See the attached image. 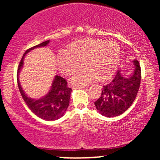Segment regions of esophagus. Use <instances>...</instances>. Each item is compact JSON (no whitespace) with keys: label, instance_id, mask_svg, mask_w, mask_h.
Masks as SVG:
<instances>
[{"label":"esophagus","instance_id":"esophagus-1","mask_svg":"<svg viewBox=\"0 0 160 160\" xmlns=\"http://www.w3.org/2000/svg\"><path fill=\"white\" fill-rule=\"evenodd\" d=\"M85 88V86H74L73 87V89H84Z\"/></svg>","mask_w":160,"mask_h":160}]
</instances>
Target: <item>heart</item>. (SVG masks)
<instances>
[{"mask_svg":"<svg viewBox=\"0 0 160 160\" xmlns=\"http://www.w3.org/2000/svg\"><path fill=\"white\" fill-rule=\"evenodd\" d=\"M120 47L113 41L100 39H85L74 42L68 51L57 55V64L62 74L69 75L82 65L85 68L73 75L71 82L75 85H84L94 80H104L111 77L118 65Z\"/></svg>","mask_w":160,"mask_h":160,"instance_id":"1","label":"heart"}]
</instances>
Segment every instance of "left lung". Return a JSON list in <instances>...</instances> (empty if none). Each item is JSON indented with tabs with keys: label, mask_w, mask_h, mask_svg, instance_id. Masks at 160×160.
<instances>
[{
	"label": "left lung",
	"mask_w": 160,
	"mask_h": 160,
	"mask_svg": "<svg viewBox=\"0 0 160 160\" xmlns=\"http://www.w3.org/2000/svg\"><path fill=\"white\" fill-rule=\"evenodd\" d=\"M133 74L125 77L118 70L114 78L103 86L102 92L95 105L102 115L114 117L127 111L135 101L141 83V71L138 61L135 59Z\"/></svg>",
	"instance_id": "obj_1"
}]
</instances>
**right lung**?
I'll return each instance as SVG.
<instances>
[{"mask_svg": "<svg viewBox=\"0 0 160 160\" xmlns=\"http://www.w3.org/2000/svg\"><path fill=\"white\" fill-rule=\"evenodd\" d=\"M49 43V40H47L25 51L18 67L17 82L22 97L29 109L40 118L47 121H52L61 118L69 105L70 96L72 89L68 86L66 80L62 77L56 75L49 92L43 98L39 99L29 98L23 91L19 80V74L23 66V60L25 55L38 47H46Z\"/></svg>", "mask_w": 160, "mask_h": 160, "instance_id": "right-lung-1", "label": "right lung"}]
</instances>
